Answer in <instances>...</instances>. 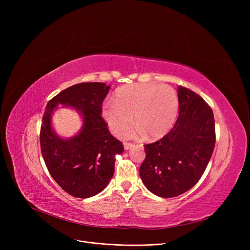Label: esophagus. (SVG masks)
I'll list each match as a JSON object with an SVG mask.
<instances>
[{
  "instance_id": "1",
  "label": "esophagus",
  "mask_w": 250,
  "mask_h": 250,
  "mask_svg": "<svg viewBox=\"0 0 250 250\" xmlns=\"http://www.w3.org/2000/svg\"><path fill=\"white\" fill-rule=\"evenodd\" d=\"M124 146H125V150H128L129 148L134 147V146H135V144H132V143H125V144H124Z\"/></svg>"
}]
</instances>
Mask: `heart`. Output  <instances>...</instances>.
Instances as JSON below:
<instances>
[{
	"mask_svg": "<svg viewBox=\"0 0 250 250\" xmlns=\"http://www.w3.org/2000/svg\"><path fill=\"white\" fill-rule=\"evenodd\" d=\"M178 112L176 91L159 84H132L118 88L113 102L104 104L102 116L111 132L125 137L134 124L136 135L151 139L165 136L172 128Z\"/></svg>",
	"mask_w": 250,
	"mask_h": 250,
	"instance_id": "heart-1",
	"label": "heart"
}]
</instances>
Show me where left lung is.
<instances>
[{
  "label": "left lung",
  "mask_w": 250,
  "mask_h": 250,
  "mask_svg": "<svg viewBox=\"0 0 250 250\" xmlns=\"http://www.w3.org/2000/svg\"><path fill=\"white\" fill-rule=\"evenodd\" d=\"M179 114L162 139L144 145L146 157L140 176L161 198H174L195 186L211 159L216 130L211 106L195 92L179 86Z\"/></svg>",
  "instance_id": "1"
}]
</instances>
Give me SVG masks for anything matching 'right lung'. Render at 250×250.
Returning a JSON list of instances; mask_svg holds the SVG:
<instances>
[{"label":"right lung","mask_w":250,"mask_h":250,"mask_svg":"<svg viewBox=\"0 0 250 250\" xmlns=\"http://www.w3.org/2000/svg\"><path fill=\"white\" fill-rule=\"evenodd\" d=\"M109 88L99 82L73 85L48 101L42 116L39 141L46 168L65 192L79 199L106 188L114 172V156L124 152L123 143L109 133L101 116ZM59 104H70L84 117L82 132L70 140L59 138L50 126V115Z\"/></svg>","instance_id":"right-lung-1"}]
</instances>
